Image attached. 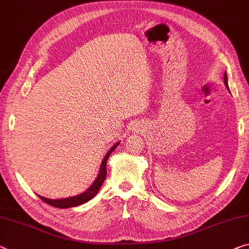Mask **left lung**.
Returning <instances> with one entry per match:
<instances>
[{"label": "left lung", "mask_w": 249, "mask_h": 249, "mask_svg": "<svg viewBox=\"0 0 249 249\" xmlns=\"http://www.w3.org/2000/svg\"><path fill=\"white\" fill-rule=\"evenodd\" d=\"M224 84L225 86H226V89L230 90V89H228V81H227V74L224 73Z\"/></svg>", "instance_id": "left-lung-1"}]
</instances>
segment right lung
<instances>
[{"mask_svg": "<svg viewBox=\"0 0 249 249\" xmlns=\"http://www.w3.org/2000/svg\"><path fill=\"white\" fill-rule=\"evenodd\" d=\"M118 144H120V142H117V143L114 144L112 147L109 148V151L104 156L103 160H102V164H101V167H100V172H98V175L96 177V179L93 181V184L90 185V186L88 189H86L85 192L81 193L80 195L68 197V198L51 199V198H46V197H43V196H39L38 195L39 198H41L43 202H45L46 204L51 205V206H54V207H57V208L75 207V206H78V205H82V204H84L86 202H89V200L92 199L93 197L97 194L98 189L101 188L102 184L104 183L106 174H107V172H106V161H107V159L109 157V155H110V154H112V152L114 151V149L117 147Z\"/></svg>", "mask_w": 249, "mask_h": 249, "instance_id": "obj_1", "label": "right lung"}]
</instances>
